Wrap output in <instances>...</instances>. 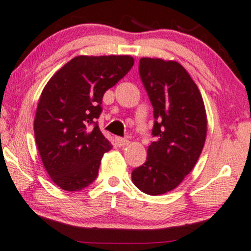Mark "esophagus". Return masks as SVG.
I'll return each instance as SVG.
<instances>
[{"mask_svg": "<svg viewBox=\"0 0 251 251\" xmlns=\"http://www.w3.org/2000/svg\"><path fill=\"white\" fill-rule=\"evenodd\" d=\"M116 141H117V144L119 147H125L129 143V141L127 139H124V137H117Z\"/></svg>", "mask_w": 251, "mask_h": 251, "instance_id": "1", "label": "esophagus"}]
</instances>
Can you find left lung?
Listing matches in <instances>:
<instances>
[{
	"instance_id": "8db88e82",
	"label": "left lung",
	"mask_w": 251,
	"mask_h": 251,
	"mask_svg": "<svg viewBox=\"0 0 251 251\" xmlns=\"http://www.w3.org/2000/svg\"><path fill=\"white\" fill-rule=\"evenodd\" d=\"M139 73L153 107L147 161L132 172L136 188L150 196L172 191L199 159L207 135V116L197 84L178 62L141 58Z\"/></svg>"
}]
</instances>
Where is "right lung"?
I'll use <instances>...</instances> for the list:
<instances>
[{"label":"right lung","instance_id":"obj_1","mask_svg":"<svg viewBox=\"0 0 251 251\" xmlns=\"http://www.w3.org/2000/svg\"><path fill=\"white\" fill-rule=\"evenodd\" d=\"M133 65L130 55H78L42 91L35 141L48 174L59 188L79 191L97 178L103 153L112 148L97 122L102 98Z\"/></svg>","mask_w":251,"mask_h":251}]
</instances>
